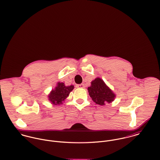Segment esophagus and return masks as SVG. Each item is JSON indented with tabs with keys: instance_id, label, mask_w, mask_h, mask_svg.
I'll use <instances>...</instances> for the list:
<instances>
[{
	"instance_id": "1",
	"label": "esophagus",
	"mask_w": 160,
	"mask_h": 160,
	"mask_svg": "<svg viewBox=\"0 0 160 160\" xmlns=\"http://www.w3.org/2000/svg\"><path fill=\"white\" fill-rule=\"evenodd\" d=\"M76 88H84V84H77Z\"/></svg>"
}]
</instances>
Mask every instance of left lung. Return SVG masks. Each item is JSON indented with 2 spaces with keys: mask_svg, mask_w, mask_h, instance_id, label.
Masks as SVG:
<instances>
[{
  "mask_svg": "<svg viewBox=\"0 0 160 160\" xmlns=\"http://www.w3.org/2000/svg\"><path fill=\"white\" fill-rule=\"evenodd\" d=\"M88 89L92 100L97 104L104 105L106 103H109L114 100L115 95L103 81L98 78L92 81L91 86Z\"/></svg>",
  "mask_w": 160,
  "mask_h": 160,
  "instance_id": "left-lung-1",
  "label": "left lung"
}]
</instances>
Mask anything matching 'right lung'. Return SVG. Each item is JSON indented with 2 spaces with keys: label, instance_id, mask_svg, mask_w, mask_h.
<instances>
[{
  "label": "right lung",
  "instance_id": "obj_1",
  "mask_svg": "<svg viewBox=\"0 0 160 160\" xmlns=\"http://www.w3.org/2000/svg\"><path fill=\"white\" fill-rule=\"evenodd\" d=\"M55 90H52L48 95L49 100L54 105H60L74 89L73 86H65L64 83L58 82Z\"/></svg>",
  "mask_w": 160,
  "mask_h": 160
}]
</instances>
